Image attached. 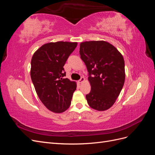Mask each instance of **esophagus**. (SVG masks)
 <instances>
[{"mask_svg": "<svg viewBox=\"0 0 155 155\" xmlns=\"http://www.w3.org/2000/svg\"><path fill=\"white\" fill-rule=\"evenodd\" d=\"M84 81H85V78H84V77H81V79H79V80L78 81V83H82Z\"/></svg>", "mask_w": 155, "mask_h": 155, "instance_id": "34e87169", "label": "esophagus"}]
</instances>
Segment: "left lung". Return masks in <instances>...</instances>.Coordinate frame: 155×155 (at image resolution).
Segmentation results:
<instances>
[{
    "mask_svg": "<svg viewBox=\"0 0 155 155\" xmlns=\"http://www.w3.org/2000/svg\"><path fill=\"white\" fill-rule=\"evenodd\" d=\"M79 54L88 72L91 92L86 95L88 105L103 111L114 105L122 89L125 78L122 55L104 41L80 44Z\"/></svg>",
    "mask_w": 155,
    "mask_h": 155,
    "instance_id": "obj_1",
    "label": "left lung"
}]
</instances>
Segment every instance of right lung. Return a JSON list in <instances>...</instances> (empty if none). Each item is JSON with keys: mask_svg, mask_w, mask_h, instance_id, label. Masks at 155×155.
<instances>
[{"mask_svg": "<svg viewBox=\"0 0 155 155\" xmlns=\"http://www.w3.org/2000/svg\"><path fill=\"white\" fill-rule=\"evenodd\" d=\"M77 43L59 41L43 45L32 56L30 75L37 94L48 110L61 113L71 104L77 85L64 78V65Z\"/></svg>", "mask_w": 155, "mask_h": 155, "instance_id": "obj_1", "label": "right lung"}]
</instances>
